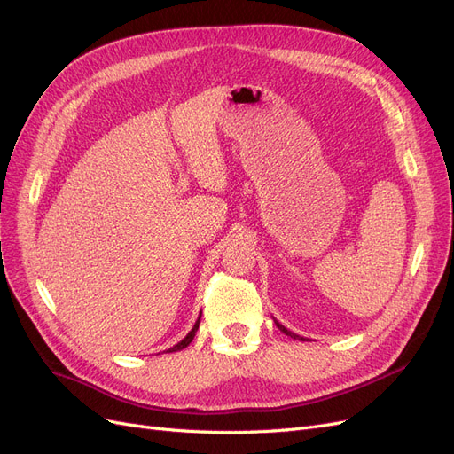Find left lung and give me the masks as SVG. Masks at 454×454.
Listing matches in <instances>:
<instances>
[{"label": "left lung", "instance_id": "left-lung-1", "mask_svg": "<svg viewBox=\"0 0 454 454\" xmlns=\"http://www.w3.org/2000/svg\"><path fill=\"white\" fill-rule=\"evenodd\" d=\"M275 321V325L280 329V331H283L286 336H290V338H294V340H301V341H305V338L303 336H299V334H295V333H292V331H288L285 325H280V323L277 321V319H273Z\"/></svg>", "mask_w": 454, "mask_h": 454}]
</instances>
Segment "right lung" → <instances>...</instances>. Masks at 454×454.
Listing matches in <instances>:
<instances>
[{
	"label": "right lung",
	"instance_id": "add662e5",
	"mask_svg": "<svg viewBox=\"0 0 454 454\" xmlns=\"http://www.w3.org/2000/svg\"><path fill=\"white\" fill-rule=\"evenodd\" d=\"M200 321H201V314H200V317H198V321L193 323V327H192V331L177 343V345H174V348H169L166 353H176V351H181V349H184V348H188L190 345V341L193 340V336H196V333H198V329H200Z\"/></svg>",
	"mask_w": 454,
	"mask_h": 454
}]
</instances>
